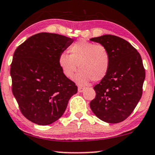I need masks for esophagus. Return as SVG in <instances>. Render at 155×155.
Wrapping results in <instances>:
<instances>
[{
  "mask_svg": "<svg viewBox=\"0 0 155 155\" xmlns=\"http://www.w3.org/2000/svg\"><path fill=\"white\" fill-rule=\"evenodd\" d=\"M78 92H82L84 91V90H85V88L79 87L78 88Z\"/></svg>",
  "mask_w": 155,
  "mask_h": 155,
  "instance_id": "esophagus-1",
  "label": "esophagus"
}]
</instances>
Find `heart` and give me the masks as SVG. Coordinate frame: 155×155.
<instances>
[{
    "label": "heart",
    "mask_w": 155,
    "mask_h": 155,
    "mask_svg": "<svg viewBox=\"0 0 155 155\" xmlns=\"http://www.w3.org/2000/svg\"><path fill=\"white\" fill-rule=\"evenodd\" d=\"M68 52L70 55L65 53L59 55L58 65L68 78H73L79 65L81 70L74 79L79 85H87L92 80L100 81L109 71L110 55L103 45L80 40L70 46Z\"/></svg>",
    "instance_id": "obj_1"
}]
</instances>
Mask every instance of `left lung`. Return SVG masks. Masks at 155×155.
<instances>
[{
    "label": "left lung",
    "instance_id": "1",
    "mask_svg": "<svg viewBox=\"0 0 155 155\" xmlns=\"http://www.w3.org/2000/svg\"><path fill=\"white\" fill-rule=\"evenodd\" d=\"M90 40L105 46L110 55V70L94 87L96 96L90 107L102 121L121 122L131 114L142 97L145 78L142 58L131 44L117 36L104 35Z\"/></svg>",
    "mask_w": 155,
    "mask_h": 155
}]
</instances>
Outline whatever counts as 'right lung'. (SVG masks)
I'll return each mask as SVG.
<instances>
[{
  "instance_id": "obj_1",
  "label": "right lung",
  "mask_w": 155,
  "mask_h": 155,
  "mask_svg": "<svg viewBox=\"0 0 155 155\" xmlns=\"http://www.w3.org/2000/svg\"><path fill=\"white\" fill-rule=\"evenodd\" d=\"M73 41L55 33H38L28 38L13 54L12 91L22 114L33 123H53L77 93L78 87L58 65L59 55Z\"/></svg>"
}]
</instances>
